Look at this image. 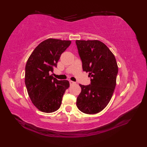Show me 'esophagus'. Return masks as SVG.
<instances>
[{"label":"esophagus","instance_id":"1","mask_svg":"<svg viewBox=\"0 0 147 147\" xmlns=\"http://www.w3.org/2000/svg\"><path fill=\"white\" fill-rule=\"evenodd\" d=\"M69 82H70V84H75V83H75V82L71 81V80H70V81H69Z\"/></svg>","mask_w":147,"mask_h":147}]
</instances>
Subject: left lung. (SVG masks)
<instances>
[{
    "instance_id": "left-lung-1",
    "label": "left lung",
    "mask_w": 147,
    "mask_h": 147,
    "mask_svg": "<svg viewBox=\"0 0 147 147\" xmlns=\"http://www.w3.org/2000/svg\"><path fill=\"white\" fill-rule=\"evenodd\" d=\"M83 71L89 73L91 84L82 88L77 106L87 114L104 110L112 99L117 84L118 67L113 53L104 43L94 40H76Z\"/></svg>"
}]
</instances>
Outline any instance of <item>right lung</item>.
I'll list each match as a JSON object with an SVG mask.
<instances>
[{"label":"right lung","mask_w":147,"mask_h":147,"mask_svg":"<svg viewBox=\"0 0 147 147\" xmlns=\"http://www.w3.org/2000/svg\"><path fill=\"white\" fill-rule=\"evenodd\" d=\"M70 40L48 38L34 49L25 68V84L33 104L45 113L58 110L63 96L70 86L67 80H57L50 75Z\"/></svg>","instance_id":"add662e5"}]
</instances>
